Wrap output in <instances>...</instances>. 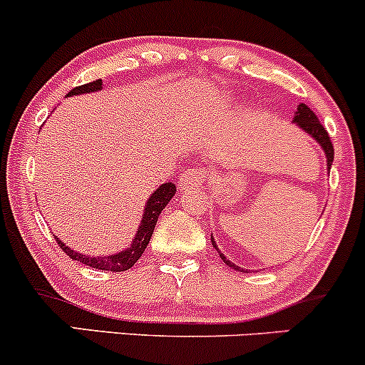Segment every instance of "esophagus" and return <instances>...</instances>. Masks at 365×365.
I'll use <instances>...</instances> for the list:
<instances>
[{"instance_id": "obj_1", "label": "esophagus", "mask_w": 365, "mask_h": 365, "mask_svg": "<svg viewBox=\"0 0 365 365\" xmlns=\"http://www.w3.org/2000/svg\"><path fill=\"white\" fill-rule=\"evenodd\" d=\"M207 178H209V170H207L205 167L190 168V170L184 172L181 179H179V187H181L182 191L195 190V187L202 186V184L207 181Z\"/></svg>"}]
</instances>
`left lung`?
<instances>
[{
  "instance_id": "left-lung-1",
  "label": "left lung",
  "mask_w": 365,
  "mask_h": 365,
  "mask_svg": "<svg viewBox=\"0 0 365 365\" xmlns=\"http://www.w3.org/2000/svg\"><path fill=\"white\" fill-rule=\"evenodd\" d=\"M292 123L296 125V127H299L304 134H308L309 137H312L313 140H317V143H319V146L322 148V151L325 153V158H327V170H331L332 160H334V148H332V143H331V139H329V134L325 132L322 123H320L319 118L315 116V113H313L307 104H299L297 106L296 113H294ZM210 240H212V245L217 249V244H215L214 237H210ZM217 252H219V256H221V259L225 261L231 269H237V272H247V269L240 268V266L235 264V262L226 259V256L219 249H217Z\"/></svg>"
}]
</instances>
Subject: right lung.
<instances>
[{
    "mask_svg": "<svg viewBox=\"0 0 365 365\" xmlns=\"http://www.w3.org/2000/svg\"><path fill=\"white\" fill-rule=\"evenodd\" d=\"M103 90V80H96L92 83L81 85V87L73 88L68 93V97L73 96H81V93H92ZM175 184L174 182H163L162 186L156 187L151 193V197L148 198L146 207H144L143 219H140V225L137 228V233L132 240V244L127 249L120 250V252L109 254V256H90V254H81L78 250L68 247L62 240L57 238V244L61 245V249L68 254L69 257L74 261H80L83 264L90 266V268L96 269H104V272H127L128 268L135 264L140 259L143 252L146 250L148 244H150L153 231H155L156 221H158V215L162 214V210L165 209L167 203L174 198L175 195Z\"/></svg>",
    "mask_w": 365,
    "mask_h": 365,
    "instance_id": "obj_1",
    "label": "right lung"
}]
</instances>
